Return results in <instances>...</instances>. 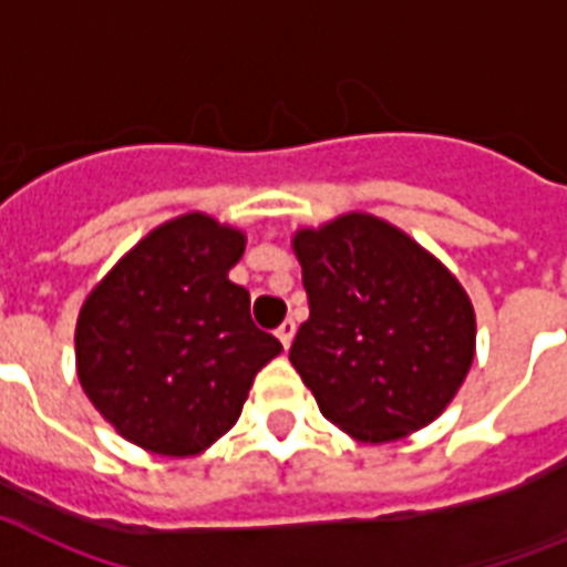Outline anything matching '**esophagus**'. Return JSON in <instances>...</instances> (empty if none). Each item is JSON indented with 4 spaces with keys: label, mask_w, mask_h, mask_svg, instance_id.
Wrapping results in <instances>:
<instances>
[{
    "label": "esophagus",
    "mask_w": 567,
    "mask_h": 567,
    "mask_svg": "<svg viewBox=\"0 0 567 567\" xmlns=\"http://www.w3.org/2000/svg\"><path fill=\"white\" fill-rule=\"evenodd\" d=\"M278 340L284 343V349H289V343H292V337H296V322L292 319H284V322L278 324Z\"/></svg>",
    "instance_id": "1"
}]
</instances>
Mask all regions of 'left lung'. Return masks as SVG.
<instances>
[{"label":"left lung","instance_id":"8db88e82","mask_svg":"<svg viewBox=\"0 0 567 567\" xmlns=\"http://www.w3.org/2000/svg\"><path fill=\"white\" fill-rule=\"evenodd\" d=\"M310 319L289 361L333 425L363 443L399 441L443 414L471 372L476 313L423 245L349 213L292 236Z\"/></svg>","mask_w":567,"mask_h":567}]
</instances>
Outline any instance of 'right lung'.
<instances>
[{
	"label": "right lung",
	"instance_id": "add662e5",
	"mask_svg": "<svg viewBox=\"0 0 567 567\" xmlns=\"http://www.w3.org/2000/svg\"><path fill=\"white\" fill-rule=\"evenodd\" d=\"M245 234L213 215L159 224L85 298L76 372L117 434L188 458L230 432L254 375L284 352L251 319L248 289L227 278Z\"/></svg>",
	"mask_w": 567,
	"mask_h": 567
}]
</instances>
